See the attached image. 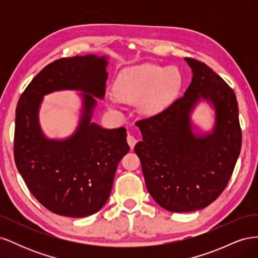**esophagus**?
<instances>
[{
    "label": "esophagus",
    "mask_w": 258,
    "mask_h": 258,
    "mask_svg": "<svg viewBox=\"0 0 258 258\" xmlns=\"http://www.w3.org/2000/svg\"><path fill=\"white\" fill-rule=\"evenodd\" d=\"M127 142H128V144H129V146H130V148L132 150V148H134V147H135V145L137 144V142H138V139H137L136 137H134V136L128 135V137H127Z\"/></svg>",
    "instance_id": "1"
}]
</instances>
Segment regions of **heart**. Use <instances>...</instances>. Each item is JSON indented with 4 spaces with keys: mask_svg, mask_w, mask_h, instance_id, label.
Instances as JSON below:
<instances>
[{
    "mask_svg": "<svg viewBox=\"0 0 258 258\" xmlns=\"http://www.w3.org/2000/svg\"><path fill=\"white\" fill-rule=\"evenodd\" d=\"M182 83V75L174 68L163 70L151 63L132 67L118 76L115 95L108 97L106 104L118 110L120 103H140L143 114H157L175 99Z\"/></svg>",
    "mask_w": 258,
    "mask_h": 258,
    "instance_id": "heart-1",
    "label": "heart"
}]
</instances>
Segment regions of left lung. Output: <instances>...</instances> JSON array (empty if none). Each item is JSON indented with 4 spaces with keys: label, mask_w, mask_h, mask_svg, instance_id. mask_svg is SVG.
I'll return each mask as SVG.
<instances>
[{
    "label": "left lung",
    "mask_w": 258,
    "mask_h": 258,
    "mask_svg": "<svg viewBox=\"0 0 258 258\" xmlns=\"http://www.w3.org/2000/svg\"><path fill=\"white\" fill-rule=\"evenodd\" d=\"M185 61L192 79L184 96L161 113L137 122L142 141L135 152L146 188L170 212H191L212 204L227 186L242 143L235 92L204 62ZM204 102L214 112L208 132L191 117Z\"/></svg>",
    "instance_id": "8db88e82"
}]
</instances>
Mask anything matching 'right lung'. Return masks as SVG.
<instances>
[{"label": "right lung", "instance_id": "1", "mask_svg": "<svg viewBox=\"0 0 258 258\" xmlns=\"http://www.w3.org/2000/svg\"><path fill=\"white\" fill-rule=\"evenodd\" d=\"M108 56L62 58L45 67L21 95L16 110L14 155L33 196L51 212L89 216L102 208L112 190L117 166L130 147L126 128L105 129L93 122L97 99L105 95ZM73 90L81 99L72 135L51 139L39 122L43 97Z\"/></svg>", "mask_w": 258, "mask_h": 258}]
</instances>
